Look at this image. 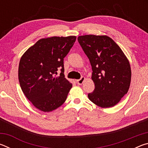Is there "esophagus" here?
I'll list each match as a JSON object with an SVG mask.
<instances>
[{"mask_svg": "<svg viewBox=\"0 0 148 148\" xmlns=\"http://www.w3.org/2000/svg\"><path fill=\"white\" fill-rule=\"evenodd\" d=\"M85 80H86V77H82L81 79H77V81H76V82H77V84H78V85H82V84H83V83L84 82Z\"/></svg>", "mask_w": 148, "mask_h": 148, "instance_id": "1", "label": "esophagus"}]
</instances>
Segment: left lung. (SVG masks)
I'll list each match as a JSON object with an SVG mask.
<instances>
[{
    "mask_svg": "<svg viewBox=\"0 0 148 148\" xmlns=\"http://www.w3.org/2000/svg\"><path fill=\"white\" fill-rule=\"evenodd\" d=\"M77 40L92 66L93 92L88 98L102 108H111L129 91L131 65L127 57L113 40L106 35L79 36Z\"/></svg>",
    "mask_w": 148,
    "mask_h": 148,
    "instance_id": "obj_1",
    "label": "left lung"
}]
</instances>
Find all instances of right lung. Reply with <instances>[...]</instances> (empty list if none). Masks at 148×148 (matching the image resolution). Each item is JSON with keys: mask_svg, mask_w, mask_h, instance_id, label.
I'll use <instances>...</instances> for the list:
<instances>
[{"mask_svg": "<svg viewBox=\"0 0 148 148\" xmlns=\"http://www.w3.org/2000/svg\"><path fill=\"white\" fill-rule=\"evenodd\" d=\"M76 36H52L40 39L20 59L18 77L24 95L37 109L49 112L66 101L72 85L64 77V58ZM61 76L54 77L58 69Z\"/></svg>", "mask_w": 148, "mask_h": 148, "instance_id": "1", "label": "right lung"}]
</instances>
